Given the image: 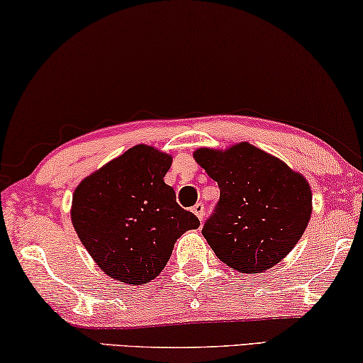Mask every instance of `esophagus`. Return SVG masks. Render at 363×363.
<instances>
[{
    "label": "esophagus",
    "mask_w": 363,
    "mask_h": 363,
    "mask_svg": "<svg viewBox=\"0 0 363 363\" xmlns=\"http://www.w3.org/2000/svg\"><path fill=\"white\" fill-rule=\"evenodd\" d=\"M192 213H196L197 218H199L200 221H203V216H205V207H203V203L199 202V203L194 205V207H192Z\"/></svg>",
    "instance_id": "34e87169"
}]
</instances>
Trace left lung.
<instances>
[{
	"label": "left lung",
	"mask_w": 363,
	"mask_h": 363,
	"mask_svg": "<svg viewBox=\"0 0 363 363\" xmlns=\"http://www.w3.org/2000/svg\"><path fill=\"white\" fill-rule=\"evenodd\" d=\"M194 160L218 182L220 200L202 235L216 257L242 274H261L294 250L313 212L310 182L247 142L199 148Z\"/></svg>",
	"instance_id": "8db88e82"
}]
</instances>
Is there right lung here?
Masks as SVG:
<instances>
[{
  "label": "right lung",
  "instance_id": "1",
  "mask_svg": "<svg viewBox=\"0 0 363 363\" xmlns=\"http://www.w3.org/2000/svg\"><path fill=\"white\" fill-rule=\"evenodd\" d=\"M172 156L150 145L84 177L73 192L72 223L102 272L128 285L148 284L169 261L177 238L200 226L164 182Z\"/></svg>",
  "mask_w": 363,
  "mask_h": 363
}]
</instances>
